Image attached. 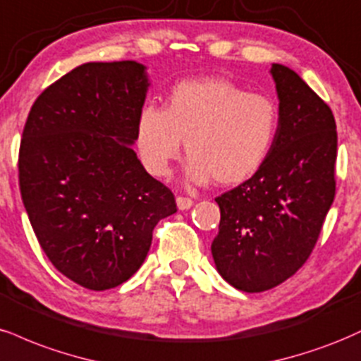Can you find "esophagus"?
Listing matches in <instances>:
<instances>
[{"label": "esophagus", "instance_id": "34e87169", "mask_svg": "<svg viewBox=\"0 0 361 361\" xmlns=\"http://www.w3.org/2000/svg\"><path fill=\"white\" fill-rule=\"evenodd\" d=\"M194 204V201L190 197H184V196H179L177 197V207H179L180 211H185V209H190Z\"/></svg>", "mask_w": 361, "mask_h": 361}]
</instances>
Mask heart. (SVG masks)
Masks as SVG:
<instances>
[{
    "label": "heart",
    "instance_id": "heart-1",
    "mask_svg": "<svg viewBox=\"0 0 361 361\" xmlns=\"http://www.w3.org/2000/svg\"><path fill=\"white\" fill-rule=\"evenodd\" d=\"M281 125L274 99L221 78L177 82L164 108L148 104L135 123V147L143 167L165 177L184 140L188 176L236 185L252 179L272 154Z\"/></svg>",
    "mask_w": 361,
    "mask_h": 361
}]
</instances>
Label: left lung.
<instances>
[{
    "label": "left lung",
    "instance_id": "obj_1",
    "mask_svg": "<svg viewBox=\"0 0 361 361\" xmlns=\"http://www.w3.org/2000/svg\"><path fill=\"white\" fill-rule=\"evenodd\" d=\"M270 74L281 114L272 154L216 197L221 221L211 252L219 275L243 292L272 289L306 264L336 192L333 111L289 67L272 63Z\"/></svg>",
    "mask_w": 361,
    "mask_h": 361
}]
</instances>
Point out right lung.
I'll use <instances>...</instances> for the list:
<instances>
[{
	"mask_svg": "<svg viewBox=\"0 0 361 361\" xmlns=\"http://www.w3.org/2000/svg\"><path fill=\"white\" fill-rule=\"evenodd\" d=\"M145 66L87 62L55 80L30 109L20 143V192L42 250L72 282L120 286L140 269L172 190L131 145L145 103Z\"/></svg>",
	"mask_w": 361,
	"mask_h": 361,
	"instance_id": "add662e5",
	"label": "right lung"
}]
</instances>
